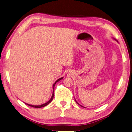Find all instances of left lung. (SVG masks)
Here are the masks:
<instances>
[{"label":"left lung","mask_w":132,"mask_h":132,"mask_svg":"<svg viewBox=\"0 0 132 132\" xmlns=\"http://www.w3.org/2000/svg\"><path fill=\"white\" fill-rule=\"evenodd\" d=\"M77 104H78V103H77Z\"/></svg>","instance_id":"8db88e82"}]
</instances>
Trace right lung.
<instances>
[{
  "instance_id": "obj_1",
  "label": "right lung",
  "mask_w": 132,
  "mask_h": 132,
  "mask_svg": "<svg viewBox=\"0 0 132 132\" xmlns=\"http://www.w3.org/2000/svg\"><path fill=\"white\" fill-rule=\"evenodd\" d=\"M62 78H63L62 77V78H59L58 80H56V82L54 84V85H53V93H52V97H51V99H50L48 102H47V103H45L43 104L40 105V106H33V105H30V104H26L28 105V106H31V107H35V108H41V107H43L46 106L50 102H51V101H52V99H53V98H54V87H55V84H56L57 82H58L59 81H60L61 80H62Z\"/></svg>"
}]
</instances>
